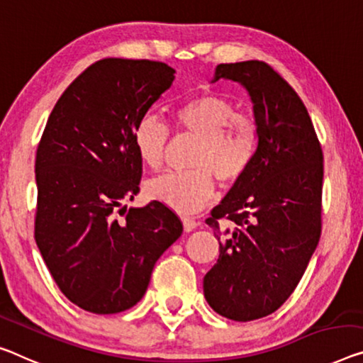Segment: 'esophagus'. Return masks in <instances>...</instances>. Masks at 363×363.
Listing matches in <instances>:
<instances>
[{"label": "esophagus", "instance_id": "1", "mask_svg": "<svg viewBox=\"0 0 363 363\" xmlns=\"http://www.w3.org/2000/svg\"><path fill=\"white\" fill-rule=\"evenodd\" d=\"M182 222H183V228H185V232H191L193 228H196L198 222L191 219V217H182Z\"/></svg>", "mask_w": 363, "mask_h": 363}]
</instances>
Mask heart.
Returning a JSON list of instances; mask_svg holds the SVG:
<instances>
[{"label":"heart","instance_id":"1","mask_svg":"<svg viewBox=\"0 0 363 363\" xmlns=\"http://www.w3.org/2000/svg\"><path fill=\"white\" fill-rule=\"evenodd\" d=\"M175 130L199 138L189 165L194 169L169 172L147 183L150 198L180 214L198 213L214 196L216 182L232 186L247 175L258 150V130L240 115L232 100L201 94L178 104L172 111ZM170 130L159 118L144 115L133 128V144L141 162L157 172L164 167Z\"/></svg>","mask_w":363,"mask_h":363}]
</instances>
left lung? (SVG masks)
<instances>
[{
	"mask_svg": "<svg viewBox=\"0 0 363 363\" xmlns=\"http://www.w3.org/2000/svg\"><path fill=\"white\" fill-rule=\"evenodd\" d=\"M253 100L258 150L206 224L220 253L204 276L211 308L233 321L267 316L291 297L321 235L323 150L306 107L264 61L222 63Z\"/></svg>",
	"mask_w": 363,
	"mask_h": 363,
	"instance_id": "obj_1",
	"label": "left lung"
}]
</instances>
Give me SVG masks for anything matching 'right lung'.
<instances>
[{
    "mask_svg": "<svg viewBox=\"0 0 363 363\" xmlns=\"http://www.w3.org/2000/svg\"><path fill=\"white\" fill-rule=\"evenodd\" d=\"M160 61L105 58L71 82L37 147L35 242L60 291L79 308L120 313L146 294L155 261L183 224L139 193L133 128L172 86Z\"/></svg>",
    "mask_w": 363,
    "mask_h": 363,
    "instance_id": "right-lung-1",
    "label": "right lung"
}]
</instances>
